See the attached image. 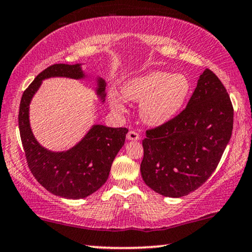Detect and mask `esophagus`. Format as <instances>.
<instances>
[{
  "mask_svg": "<svg viewBox=\"0 0 252 252\" xmlns=\"http://www.w3.org/2000/svg\"><path fill=\"white\" fill-rule=\"evenodd\" d=\"M126 138L129 139V140H139V139H140V134H139V132H137L136 130H130L126 134Z\"/></svg>",
  "mask_w": 252,
  "mask_h": 252,
  "instance_id": "esophagus-1",
  "label": "esophagus"
}]
</instances>
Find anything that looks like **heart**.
I'll list each match as a JSON object with an SVG mask.
<instances>
[{
    "label": "heart",
    "instance_id": "b5f03b06",
    "mask_svg": "<svg viewBox=\"0 0 252 252\" xmlns=\"http://www.w3.org/2000/svg\"><path fill=\"white\" fill-rule=\"evenodd\" d=\"M122 93L126 99L142 102L140 115L146 123L160 126L171 121L182 110L189 96L190 82L183 74L153 71L131 79ZM113 106L122 110L118 99H113Z\"/></svg>",
    "mask_w": 252,
    "mask_h": 252
}]
</instances>
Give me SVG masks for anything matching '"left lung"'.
I'll return each mask as SVG.
<instances>
[{
  "instance_id": "obj_1",
  "label": "left lung",
  "mask_w": 252,
  "mask_h": 252,
  "mask_svg": "<svg viewBox=\"0 0 252 252\" xmlns=\"http://www.w3.org/2000/svg\"><path fill=\"white\" fill-rule=\"evenodd\" d=\"M233 105L222 81L206 69L185 110L146 131L142 180L165 197L197 190L216 170L233 130Z\"/></svg>"
}]
</instances>
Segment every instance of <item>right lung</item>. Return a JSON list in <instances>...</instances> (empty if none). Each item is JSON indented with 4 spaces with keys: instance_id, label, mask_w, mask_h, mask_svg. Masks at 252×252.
Wrapping results in <instances>:
<instances>
[{
    "instance_id": "add662e5",
    "label": "right lung",
    "mask_w": 252,
    "mask_h": 252,
    "mask_svg": "<svg viewBox=\"0 0 252 252\" xmlns=\"http://www.w3.org/2000/svg\"><path fill=\"white\" fill-rule=\"evenodd\" d=\"M50 77L79 79L84 73L79 64H53L43 70L22 94L19 107V131L30 172L45 189L55 196L81 199L95 192L107 181L112 163L126 141V127L94 126L73 148L52 153L33 138L29 126L28 110L33 94ZM105 84L99 80L97 92L102 97Z\"/></svg>"
}]
</instances>
